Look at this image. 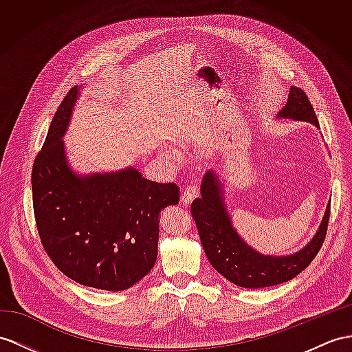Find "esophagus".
Listing matches in <instances>:
<instances>
[{
	"instance_id": "1",
	"label": "esophagus",
	"mask_w": 352,
	"mask_h": 352,
	"mask_svg": "<svg viewBox=\"0 0 352 352\" xmlns=\"http://www.w3.org/2000/svg\"><path fill=\"white\" fill-rule=\"evenodd\" d=\"M197 195H199V186H197V185L186 186L185 190H184V192H182V203L185 206H190L194 201V199H195Z\"/></svg>"
}]
</instances>
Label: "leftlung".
I'll list each match as a JSON object with an SVG mask.
<instances>
[{
	"label": "left lung",
	"instance_id": "1",
	"mask_svg": "<svg viewBox=\"0 0 352 352\" xmlns=\"http://www.w3.org/2000/svg\"><path fill=\"white\" fill-rule=\"evenodd\" d=\"M314 124L320 128L318 119L303 89L291 87L287 104L276 116ZM201 197L191 204V213L201 239L203 250L212 267L222 276L243 288H264L284 284L296 278L312 263L327 233L330 203L322 217L320 228L312 241L298 252L291 255H263L248 245L237 234L226 209L222 184L215 171H208L200 186Z\"/></svg>",
	"mask_w": 352,
	"mask_h": 352
}]
</instances>
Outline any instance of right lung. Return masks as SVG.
Here are the masks:
<instances>
[{"label":"right lung","instance_id":"obj_1","mask_svg":"<svg viewBox=\"0 0 352 352\" xmlns=\"http://www.w3.org/2000/svg\"><path fill=\"white\" fill-rule=\"evenodd\" d=\"M77 97L74 87L34 161V215L43 248L64 275L85 287L122 291L155 265L160 213L179 203V188L152 182L133 167L87 176L72 170L63 137Z\"/></svg>","mask_w":352,"mask_h":352}]
</instances>
